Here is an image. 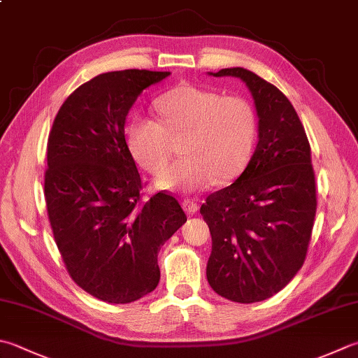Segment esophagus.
<instances>
[{
	"label": "esophagus",
	"instance_id": "obj_1",
	"mask_svg": "<svg viewBox=\"0 0 358 358\" xmlns=\"http://www.w3.org/2000/svg\"><path fill=\"white\" fill-rule=\"evenodd\" d=\"M182 207H184V210H185L187 213H190V215L196 213L198 208H199V206H198L196 202H194L193 199H185L184 202H182Z\"/></svg>",
	"mask_w": 358,
	"mask_h": 358
}]
</instances>
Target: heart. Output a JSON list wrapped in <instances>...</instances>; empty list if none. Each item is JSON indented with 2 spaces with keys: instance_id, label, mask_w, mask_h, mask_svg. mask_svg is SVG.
<instances>
[{
  "instance_id": "b5f03b06",
  "label": "heart",
  "mask_w": 358,
  "mask_h": 358,
  "mask_svg": "<svg viewBox=\"0 0 358 358\" xmlns=\"http://www.w3.org/2000/svg\"><path fill=\"white\" fill-rule=\"evenodd\" d=\"M159 121L137 115L126 127L132 157L152 174L165 170L173 156V141L180 140L184 159L156 180L160 190L198 192L215 182L238 178L257 143L259 120L248 99L179 85L154 101Z\"/></svg>"
}]
</instances>
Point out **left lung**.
<instances>
[{"mask_svg":"<svg viewBox=\"0 0 358 358\" xmlns=\"http://www.w3.org/2000/svg\"><path fill=\"white\" fill-rule=\"evenodd\" d=\"M208 74L243 80L259 118V143L245 171L201 206L212 235L208 284L222 298L251 304L279 293L306 260L316 213L310 145L278 87L241 66Z\"/></svg>","mask_w":358,"mask_h":358,"instance_id":"left-lung-1","label":"left lung"}]
</instances>
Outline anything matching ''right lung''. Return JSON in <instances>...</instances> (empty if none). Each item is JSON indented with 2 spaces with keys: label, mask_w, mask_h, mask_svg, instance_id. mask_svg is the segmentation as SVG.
Masks as SVG:
<instances>
[{
  "label": "right lung",
  "mask_w": 358,
  "mask_h": 358,
  "mask_svg": "<svg viewBox=\"0 0 358 358\" xmlns=\"http://www.w3.org/2000/svg\"><path fill=\"white\" fill-rule=\"evenodd\" d=\"M170 74H99L65 99L50 132L45 199L54 240L71 279L109 304H129L157 287L160 246L187 221L170 194L140 199L124 138L140 93Z\"/></svg>",
  "instance_id": "1"
}]
</instances>
